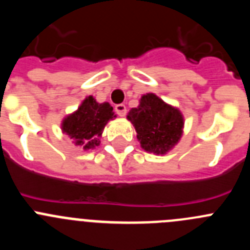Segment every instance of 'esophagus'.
<instances>
[{
    "label": "esophagus",
    "mask_w": 250,
    "mask_h": 250,
    "mask_svg": "<svg viewBox=\"0 0 250 250\" xmlns=\"http://www.w3.org/2000/svg\"><path fill=\"white\" fill-rule=\"evenodd\" d=\"M115 113L119 116H125L126 115V106L124 104H118L115 105Z\"/></svg>",
    "instance_id": "1"
}]
</instances>
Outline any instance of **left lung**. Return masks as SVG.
<instances>
[{
	"label": "left lung",
	"mask_w": 250,
	"mask_h": 250,
	"mask_svg": "<svg viewBox=\"0 0 250 250\" xmlns=\"http://www.w3.org/2000/svg\"><path fill=\"white\" fill-rule=\"evenodd\" d=\"M127 119L137 132L141 147L148 152L166 153L181 139L183 118L180 110L166 104L155 94H146L140 105L130 110Z\"/></svg>",
	"instance_id": "1"
}]
</instances>
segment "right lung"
I'll list each match as a JSON object with an SVG mask.
<instances>
[{"mask_svg":"<svg viewBox=\"0 0 250 250\" xmlns=\"http://www.w3.org/2000/svg\"><path fill=\"white\" fill-rule=\"evenodd\" d=\"M115 118L109 103L99 104L93 97H88L75 113L67 116L62 124L63 132L74 139L75 145L89 150L99 145V137L110 119Z\"/></svg>","mask_w":250,"mask_h":250,"instance_id":"right-lung-1","label":"right lung"}]
</instances>
